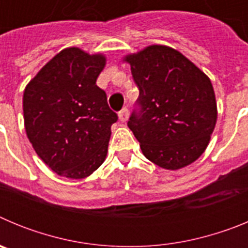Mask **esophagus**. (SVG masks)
<instances>
[{
    "mask_svg": "<svg viewBox=\"0 0 248 248\" xmlns=\"http://www.w3.org/2000/svg\"><path fill=\"white\" fill-rule=\"evenodd\" d=\"M118 117H119V120L122 123H125L126 120H128L129 118V110L128 108H123L122 110L119 111V114H118Z\"/></svg>",
    "mask_w": 248,
    "mask_h": 248,
    "instance_id": "1",
    "label": "esophagus"
}]
</instances>
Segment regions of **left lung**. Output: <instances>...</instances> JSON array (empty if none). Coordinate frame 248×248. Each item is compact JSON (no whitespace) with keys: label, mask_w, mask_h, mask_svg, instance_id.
<instances>
[{"label":"left lung","mask_w":248,"mask_h":248,"mask_svg":"<svg viewBox=\"0 0 248 248\" xmlns=\"http://www.w3.org/2000/svg\"><path fill=\"white\" fill-rule=\"evenodd\" d=\"M123 61L139 87V111L128 126L144 156L166 170L198 160L211 139L217 105L211 80L179 50L148 46Z\"/></svg>","instance_id":"obj_1"}]
</instances>
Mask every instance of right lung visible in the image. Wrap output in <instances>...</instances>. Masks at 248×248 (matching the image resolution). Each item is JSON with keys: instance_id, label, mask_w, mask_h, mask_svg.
<instances>
[{"instance_id": "1", "label": "right lung", "mask_w": 248, "mask_h": 248, "mask_svg": "<svg viewBox=\"0 0 248 248\" xmlns=\"http://www.w3.org/2000/svg\"><path fill=\"white\" fill-rule=\"evenodd\" d=\"M104 54L78 47L61 50L26 85L23 119L28 140L59 176L84 179L104 163L118 115L95 82Z\"/></svg>"}]
</instances>
